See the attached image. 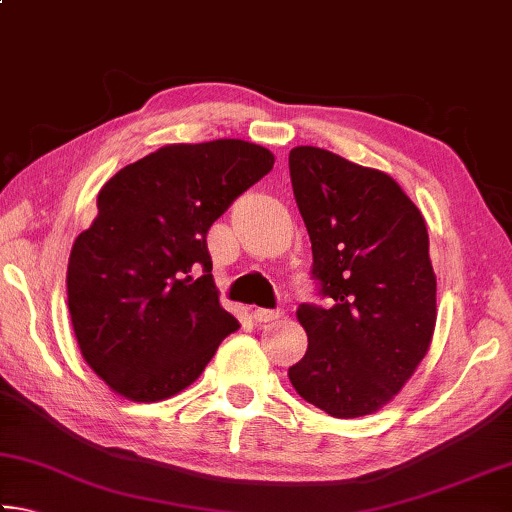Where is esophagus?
<instances>
[{"instance_id": "obj_1", "label": "esophagus", "mask_w": 512, "mask_h": 512, "mask_svg": "<svg viewBox=\"0 0 512 512\" xmlns=\"http://www.w3.org/2000/svg\"><path fill=\"white\" fill-rule=\"evenodd\" d=\"M284 314V311L277 307V309H264V307H257L253 311V318L257 320V323H271V320H277Z\"/></svg>"}]
</instances>
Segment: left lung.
Segmentation results:
<instances>
[{
  "label": "left lung",
  "instance_id": "obj_1",
  "mask_svg": "<svg viewBox=\"0 0 512 512\" xmlns=\"http://www.w3.org/2000/svg\"><path fill=\"white\" fill-rule=\"evenodd\" d=\"M291 187L311 239V280L329 305L302 302L309 348L289 379L334 418L381 409L413 375L436 327L427 225L391 176L296 146Z\"/></svg>",
  "mask_w": 512,
  "mask_h": 512
}]
</instances>
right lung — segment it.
Masks as SVG:
<instances>
[{
    "mask_svg": "<svg viewBox=\"0 0 512 512\" xmlns=\"http://www.w3.org/2000/svg\"><path fill=\"white\" fill-rule=\"evenodd\" d=\"M244 140L169 144L117 171L74 241L67 305L88 366L133 402L198 379L237 318L214 287L207 230L273 169Z\"/></svg>",
    "mask_w": 512,
    "mask_h": 512,
    "instance_id": "add662e5",
    "label": "right lung"
}]
</instances>
